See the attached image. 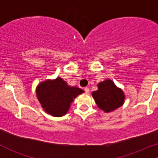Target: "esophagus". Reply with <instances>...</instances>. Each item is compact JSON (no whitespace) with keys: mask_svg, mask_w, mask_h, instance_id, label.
<instances>
[{"mask_svg":"<svg viewBox=\"0 0 158 158\" xmlns=\"http://www.w3.org/2000/svg\"><path fill=\"white\" fill-rule=\"evenodd\" d=\"M84 90H85V92H86V93H89V89L88 87H85V88H84Z\"/></svg>","mask_w":158,"mask_h":158,"instance_id":"34e87169","label":"esophagus"}]
</instances>
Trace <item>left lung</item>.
I'll use <instances>...</instances> for the list:
<instances>
[{
	"label": "left lung",
	"instance_id": "1",
	"mask_svg": "<svg viewBox=\"0 0 158 158\" xmlns=\"http://www.w3.org/2000/svg\"><path fill=\"white\" fill-rule=\"evenodd\" d=\"M98 107L105 112L117 109L124 104L125 94L118 88L111 79H106L98 84V90L92 93Z\"/></svg>",
	"mask_w": 158,
	"mask_h": 158
}]
</instances>
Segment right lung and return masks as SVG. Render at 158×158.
<instances>
[{
	"label": "right lung",
	"instance_id": "obj_1",
	"mask_svg": "<svg viewBox=\"0 0 158 158\" xmlns=\"http://www.w3.org/2000/svg\"><path fill=\"white\" fill-rule=\"evenodd\" d=\"M36 96L43 109L54 117H61L69 111L73 99L84 92L76 86H69L62 78L40 82L36 89Z\"/></svg>",
	"mask_w": 158,
	"mask_h": 158
}]
</instances>
